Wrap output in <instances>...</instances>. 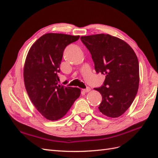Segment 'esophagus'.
<instances>
[{
    "label": "esophagus",
    "mask_w": 158,
    "mask_h": 158,
    "mask_svg": "<svg viewBox=\"0 0 158 158\" xmlns=\"http://www.w3.org/2000/svg\"><path fill=\"white\" fill-rule=\"evenodd\" d=\"M89 91H90V88L89 87H88L87 88L83 89V92H89Z\"/></svg>",
    "instance_id": "34e87169"
}]
</instances>
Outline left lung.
Segmentation results:
<instances>
[{"label":"left lung","mask_w":158,"mask_h":158,"mask_svg":"<svg viewBox=\"0 0 158 158\" xmlns=\"http://www.w3.org/2000/svg\"><path fill=\"white\" fill-rule=\"evenodd\" d=\"M92 55L98 74L106 75L101 87L99 111L111 118L120 117L131 106L139 85V64L135 51L125 41L109 34L80 37Z\"/></svg>","instance_id":"left-lung-1"}]
</instances>
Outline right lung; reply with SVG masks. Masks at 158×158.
I'll use <instances>...</instances> for the list:
<instances>
[{
  "label": "right lung",
  "instance_id": "add662e5",
  "mask_svg": "<svg viewBox=\"0 0 158 158\" xmlns=\"http://www.w3.org/2000/svg\"><path fill=\"white\" fill-rule=\"evenodd\" d=\"M79 38V35L46 33L27 53L23 69L27 93L37 111L48 120L56 121L65 115L80 95L78 88L58 84L64 50Z\"/></svg>",
  "mask_w": 158,
  "mask_h": 158
}]
</instances>
